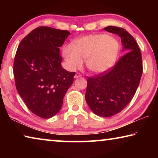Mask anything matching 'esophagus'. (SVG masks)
Returning a JSON list of instances; mask_svg holds the SVG:
<instances>
[{
  "label": "esophagus",
  "instance_id": "1",
  "mask_svg": "<svg viewBox=\"0 0 158 158\" xmlns=\"http://www.w3.org/2000/svg\"><path fill=\"white\" fill-rule=\"evenodd\" d=\"M81 77V74L79 73H77L74 77V79H77V78H79V77Z\"/></svg>",
  "mask_w": 158,
  "mask_h": 158
}]
</instances>
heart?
I'll return each instance as SVG.
<instances>
[{
  "mask_svg": "<svg viewBox=\"0 0 158 158\" xmlns=\"http://www.w3.org/2000/svg\"><path fill=\"white\" fill-rule=\"evenodd\" d=\"M73 47L66 46L63 56L69 70H74L83 65L95 73H102L110 69L116 63L119 53L118 42L106 34L84 36L73 43Z\"/></svg>",
  "mask_w": 158,
  "mask_h": 158,
  "instance_id": "obj_1",
  "label": "heart"
}]
</instances>
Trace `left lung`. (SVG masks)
I'll return each mask as SVG.
<instances>
[{
	"mask_svg": "<svg viewBox=\"0 0 158 158\" xmlns=\"http://www.w3.org/2000/svg\"><path fill=\"white\" fill-rule=\"evenodd\" d=\"M105 30L121 37L123 51L126 53L111 69L88 77L85 98L93 113L111 117L121 112L132 100L139 84L143 65L139 47L127 31L113 26Z\"/></svg>",
	"mask_w": 158,
	"mask_h": 158,
	"instance_id": "8db88e82",
	"label": "left lung"
}]
</instances>
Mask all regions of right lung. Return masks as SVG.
<instances>
[{"instance_id": "add662e5", "label": "right lung", "mask_w": 158, "mask_h": 158, "mask_svg": "<svg viewBox=\"0 0 158 158\" xmlns=\"http://www.w3.org/2000/svg\"><path fill=\"white\" fill-rule=\"evenodd\" d=\"M70 33L40 26L19 45L13 73L19 94L37 116L49 118L60 110L75 73L61 66L60 47Z\"/></svg>"}]
</instances>
